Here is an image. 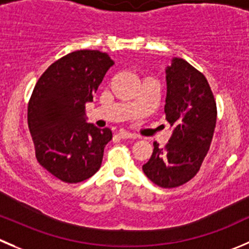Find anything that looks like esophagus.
<instances>
[{
  "label": "esophagus",
  "instance_id": "obj_1",
  "mask_svg": "<svg viewBox=\"0 0 249 249\" xmlns=\"http://www.w3.org/2000/svg\"><path fill=\"white\" fill-rule=\"evenodd\" d=\"M118 135H119V137H122V139H136V135L135 134H131V132L129 131H125V130H120L119 132H118Z\"/></svg>",
  "mask_w": 249,
  "mask_h": 249
}]
</instances>
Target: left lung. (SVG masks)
<instances>
[{
	"instance_id": "1",
	"label": "left lung",
	"mask_w": 249,
	"mask_h": 249,
	"mask_svg": "<svg viewBox=\"0 0 249 249\" xmlns=\"http://www.w3.org/2000/svg\"><path fill=\"white\" fill-rule=\"evenodd\" d=\"M166 122L173 135L164 148L154 142L142 170L159 187L174 189L195 178L211 148L216 103L206 76L182 58L166 69Z\"/></svg>"
}]
</instances>
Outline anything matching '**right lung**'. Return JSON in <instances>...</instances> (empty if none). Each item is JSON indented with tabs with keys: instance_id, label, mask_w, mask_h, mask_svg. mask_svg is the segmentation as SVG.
<instances>
[{
	"instance_id": "1",
	"label": "right lung",
	"mask_w": 249,
	"mask_h": 249,
	"mask_svg": "<svg viewBox=\"0 0 249 249\" xmlns=\"http://www.w3.org/2000/svg\"><path fill=\"white\" fill-rule=\"evenodd\" d=\"M112 66L107 53L74 51L51 64L34 88L28 125L36 159L63 182H81L102 164L112 131L86 123L85 106Z\"/></svg>"
}]
</instances>
